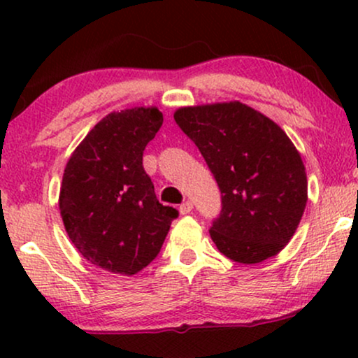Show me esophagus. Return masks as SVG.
Segmentation results:
<instances>
[{
    "label": "esophagus",
    "mask_w": 358,
    "mask_h": 358,
    "mask_svg": "<svg viewBox=\"0 0 358 358\" xmlns=\"http://www.w3.org/2000/svg\"><path fill=\"white\" fill-rule=\"evenodd\" d=\"M192 210H193V203L190 200H187V202L180 205V213H182V215H187V213H190Z\"/></svg>",
    "instance_id": "1"
}]
</instances>
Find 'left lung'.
<instances>
[{"mask_svg": "<svg viewBox=\"0 0 358 358\" xmlns=\"http://www.w3.org/2000/svg\"><path fill=\"white\" fill-rule=\"evenodd\" d=\"M175 121L220 188L222 210L210 227L217 249L242 264L276 256L308 200L305 165L285 131L239 101L182 108Z\"/></svg>", "mask_w": 358, "mask_h": 358, "instance_id": "8db88e82", "label": "left lung"}]
</instances>
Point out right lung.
Here are the masks:
<instances>
[{"instance_id": "add662e5", "label": "right lung", "mask_w": 358, "mask_h": 358, "mask_svg": "<svg viewBox=\"0 0 358 358\" xmlns=\"http://www.w3.org/2000/svg\"><path fill=\"white\" fill-rule=\"evenodd\" d=\"M163 124L156 108L102 117L76 148L60 185L59 207L76 249L97 268L136 274L158 256L173 207L156 199L143 151Z\"/></svg>"}]
</instances>
